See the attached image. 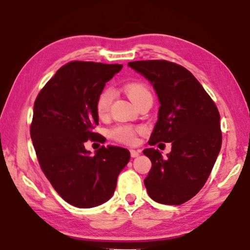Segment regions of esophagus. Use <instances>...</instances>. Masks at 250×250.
Instances as JSON below:
<instances>
[{
	"label": "esophagus",
	"mask_w": 250,
	"mask_h": 250,
	"mask_svg": "<svg viewBox=\"0 0 250 250\" xmlns=\"http://www.w3.org/2000/svg\"><path fill=\"white\" fill-rule=\"evenodd\" d=\"M130 154L132 158H137V156L140 155V151H137V150H130Z\"/></svg>",
	"instance_id": "1"
}]
</instances>
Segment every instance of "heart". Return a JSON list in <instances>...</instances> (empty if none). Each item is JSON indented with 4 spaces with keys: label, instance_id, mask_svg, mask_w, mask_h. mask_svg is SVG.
Here are the masks:
<instances>
[{
    "label": "heart",
    "instance_id": "b5f03b06",
    "mask_svg": "<svg viewBox=\"0 0 250 250\" xmlns=\"http://www.w3.org/2000/svg\"><path fill=\"white\" fill-rule=\"evenodd\" d=\"M125 91L128 95L129 99L134 104L143 98L152 97L151 92L145 84L138 83L125 84ZM113 98H115V90L112 88H105V89L100 92V95L98 96L96 101V110L99 117H104L105 113H108ZM140 130V128H134V126L131 125H118L110 130V137L116 141L131 145V143L135 141V134Z\"/></svg>",
    "mask_w": 250,
    "mask_h": 250
}]
</instances>
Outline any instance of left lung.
<instances>
[{"label": "left lung", "mask_w": 250, "mask_h": 250, "mask_svg": "<svg viewBox=\"0 0 250 250\" xmlns=\"http://www.w3.org/2000/svg\"><path fill=\"white\" fill-rule=\"evenodd\" d=\"M128 66L149 80L160 103L149 145H172L167 158L153 147L143 150L152 162L145 180L147 194L161 204L181 205L204 186L221 151L217 107L184 67L167 61H138Z\"/></svg>", "instance_id": "1"}]
</instances>
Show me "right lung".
Returning <instances> with one entry per match:
<instances>
[{"instance_id":"1","label":"right lung","mask_w":250,"mask_h":250,"mask_svg":"<svg viewBox=\"0 0 250 250\" xmlns=\"http://www.w3.org/2000/svg\"><path fill=\"white\" fill-rule=\"evenodd\" d=\"M122 65L70 62L57 70L34 104L31 138L40 166L59 195L79 208H90L111 198L130 152L101 146L91 155L88 140H103L96 101Z\"/></svg>"}]
</instances>
